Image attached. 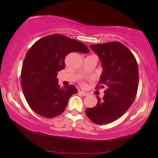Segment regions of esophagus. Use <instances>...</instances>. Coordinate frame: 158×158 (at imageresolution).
<instances>
[{
    "mask_svg": "<svg viewBox=\"0 0 158 158\" xmlns=\"http://www.w3.org/2000/svg\"><path fill=\"white\" fill-rule=\"evenodd\" d=\"M79 92H80V94H82V95L84 96V97H87V96H88V95H89V94H88V93H87V92L82 91V90H81V91H79Z\"/></svg>",
    "mask_w": 158,
    "mask_h": 158,
    "instance_id": "1",
    "label": "esophagus"
}]
</instances>
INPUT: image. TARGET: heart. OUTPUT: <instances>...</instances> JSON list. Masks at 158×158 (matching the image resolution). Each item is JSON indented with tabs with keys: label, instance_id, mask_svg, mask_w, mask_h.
Masks as SVG:
<instances>
[{
	"label": "heart",
	"instance_id": "b5f03b06",
	"mask_svg": "<svg viewBox=\"0 0 158 158\" xmlns=\"http://www.w3.org/2000/svg\"><path fill=\"white\" fill-rule=\"evenodd\" d=\"M82 85H83V84H82Z\"/></svg>",
	"mask_w": 158,
	"mask_h": 158
}]
</instances>
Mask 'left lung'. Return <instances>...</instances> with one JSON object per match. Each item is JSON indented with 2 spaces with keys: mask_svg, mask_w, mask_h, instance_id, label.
Masks as SVG:
<instances>
[{
  "mask_svg": "<svg viewBox=\"0 0 158 158\" xmlns=\"http://www.w3.org/2000/svg\"><path fill=\"white\" fill-rule=\"evenodd\" d=\"M102 67L99 88L106 85L102 99L85 110L87 117L98 125L114 122L128 110L135 100L139 82L138 66L132 52L118 41L90 45Z\"/></svg>",
  "mask_w": 158,
  "mask_h": 158,
  "instance_id": "1",
  "label": "left lung"
}]
</instances>
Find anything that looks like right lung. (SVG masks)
I'll return each mask as SVG.
<instances>
[{
  "instance_id": "obj_1",
  "label": "right lung",
  "mask_w": 158,
  "mask_h": 158,
  "mask_svg": "<svg viewBox=\"0 0 158 158\" xmlns=\"http://www.w3.org/2000/svg\"><path fill=\"white\" fill-rule=\"evenodd\" d=\"M72 52L88 53L83 43L60 34L38 40L28 52L21 69V88L25 99L35 113L47 118L64 111L69 98L77 93L74 85L61 88L58 72L64 68V58Z\"/></svg>"
}]
</instances>
